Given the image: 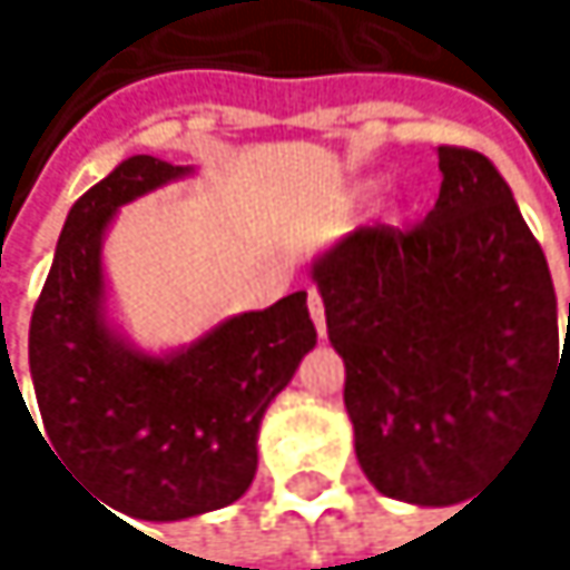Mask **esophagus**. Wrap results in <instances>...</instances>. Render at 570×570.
<instances>
[{"label":"esophagus","instance_id":"34e87169","mask_svg":"<svg viewBox=\"0 0 570 570\" xmlns=\"http://www.w3.org/2000/svg\"><path fill=\"white\" fill-rule=\"evenodd\" d=\"M307 307H311V317H314L317 334L324 337V334H327V317H324V301H321V294H317V291H311V294H307Z\"/></svg>","mask_w":570,"mask_h":570}]
</instances>
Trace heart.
Listing matches in <instances>:
<instances>
[{
	"mask_svg": "<svg viewBox=\"0 0 570 570\" xmlns=\"http://www.w3.org/2000/svg\"><path fill=\"white\" fill-rule=\"evenodd\" d=\"M354 191H357V195H372V191H375V181H361Z\"/></svg>",
	"mask_w": 570,
	"mask_h": 570,
	"instance_id": "1",
	"label": "heart"
}]
</instances>
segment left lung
<instances>
[{
  "mask_svg": "<svg viewBox=\"0 0 570 570\" xmlns=\"http://www.w3.org/2000/svg\"><path fill=\"white\" fill-rule=\"evenodd\" d=\"M439 171L419 226H361L311 266L357 463L419 507L483 490L548 389L570 382V304L561 347L551 269L510 185L470 148H439Z\"/></svg>",
  "mask_w": 570,
  "mask_h": 570,
  "instance_id": "obj_1",
  "label": "left lung"
}]
</instances>
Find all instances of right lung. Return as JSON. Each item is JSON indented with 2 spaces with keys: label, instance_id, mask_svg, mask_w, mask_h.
Returning <instances> with one entry per match:
<instances>
[{
  "label": "right lung",
  "instance_id": "1",
  "mask_svg": "<svg viewBox=\"0 0 570 570\" xmlns=\"http://www.w3.org/2000/svg\"><path fill=\"white\" fill-rule=\"evenodd\" d=\"M185 175L188 165L135 155L83 191L29 321L36 405L57 456L138 520H185L239 500L256 476L263 412L317 344L307 291L226 317L168 354L138 351L107 321V226L120 206Z\"/></svg>",
  "mask_w": 570,
  "mask_h": 570
}]
</instances>
